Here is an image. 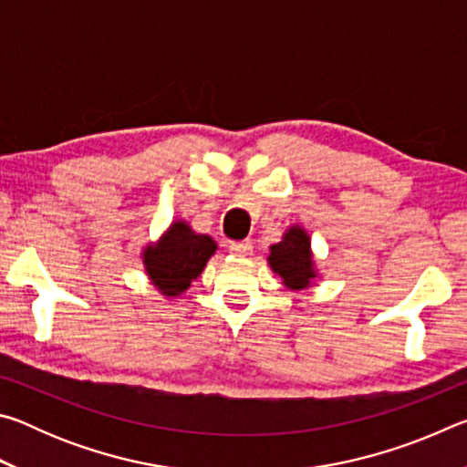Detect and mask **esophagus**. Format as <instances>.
Segmentation results:
<instances>
[{
    "label": "esophagus",
    "instance_id": "1",
    "mask_svg": "<svg viewBox=\"0 0 467 467\" xmlns=\"http://www.w3.org/2000/svg\"><path fill=\"white\" fill-rule=\"evenodd\" d=\"M228 249H231L233 255H236V257H247V255H251L253 244H251V241H233L231 244H228Z\"/></svg>",
    "mask_w": 467,
    "mask_h": 467
}]
</instances>
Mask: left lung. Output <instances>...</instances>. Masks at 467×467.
<instances>
[{"label": "left lung", "mask_w": 467, "mask_h": 467, "mask_svg": "<svg viewBox=\"0 0 467 467\" xmlns=\"http://www.w3.org/2000/svg\"><path fill=\"white\" fill-rule=\"evenodd\" d=\"M267 264L290 290H306L319 275L313 262L311 236L298 224H292L282 234V241L272 244Z\"/></svg>", "instance_id": "obj_1"}]
</instances>
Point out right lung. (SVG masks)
Listing matches in <instances>:
<instances>
[{
    "label": "right lung",
    "instance_id": "add662e5",
    "mask_svg": "<svg viewBox=\"0 0 467 467\" xmlns=\"http://www.w3.org/2000/svg\"><path fill=\"white\" fill-rule=\"evenodd\" d=\"M218 249L208 234L195 233L185 220H175L156 243L141 251L148 280L162 296L175 298L192 286Z\"/></svg>",
    "mask_w": 467,
    "mask_h": 467
}]
</instances>
